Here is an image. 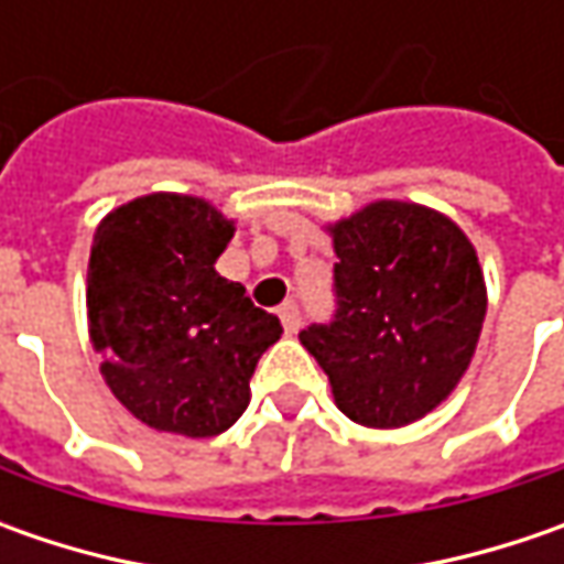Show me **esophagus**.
Instances as JSON below:
<instances>
[{
  "label": "esophagus",
  "instance_id": "esophagus-1",
  "mask_svg": "<svg viewBox=\"0 0 564 564\" xmlns=\"http://www.w3.org/2000/svg\"><path fill=\"white\" fill-rule=\"evenodd\" d=\"M279 319H282L285 333H297V326H301V311H297V304H294V301L282 304V307H279Z\"/></svg>",
  "mask_w": 564,
  "mask_h": 564
}]
</instances>
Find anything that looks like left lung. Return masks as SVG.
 <instances>
[{"label":"left lung","instance_id":"8db88e82","mask_svg":"<svg viewBox=\"0 0 564 564\" xmlns=\"http://www.w3.org/2000/svg\"><path fill=\"white\" fill-rule=\"evenodd\" d=\"M333 231L336 314L301 329L338 411L364 426L421 421L465 377L487 316L477 250L448 216L377 200Z\"/></svg>","mask_w":564,"mask_h":564}]
</instances>
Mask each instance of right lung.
Wrapping results in <instances>:
<instances>
[{
    "mask_svg": "<svg viewBox=\"0 0 564 564\" xmlns=\"http://www.w3.org/2000/svg\"><path fill=\"white\" fill-rule=\"evenodd\" d=\"M235 235L200 197L147 194L112 209L87 270L90 341L112 395L147 426L219 436L245 414L279 316L216 272Z\"/></svg>",
    "mask_w": 564,
    "mask_h": 564,
    "instance_id": "add662e5",
    "label": "right lung"
}]
</instances>
